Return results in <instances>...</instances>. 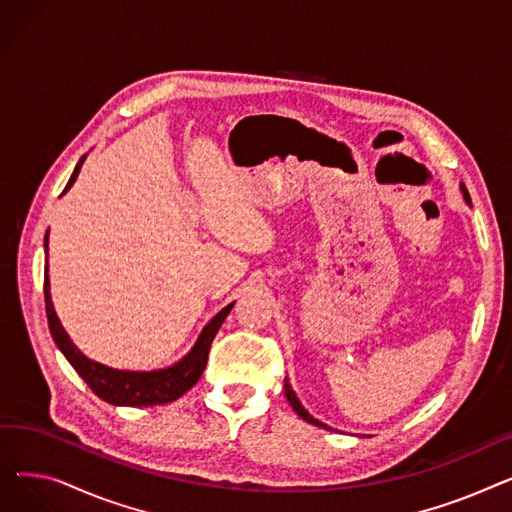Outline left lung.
<instances>
[{"label":"left lung","instance_id":"1","mask_svg":"<svg viewBox=\"0 0 512 512\" xmlns=\"http://www.w3.org/2000/svg\"><path fill=\"white\" fill-rule=\"evenodd\" d=\"M465 197H467V193H465ZM284 394H286V398H288V402H290V407L297 411V415L301 417V419H305L307 423H313V425H319V427H328V425H324V423H319L317 419H313L303 407H301V402H299V398H297V394L292 392V388H290V384H288V380L284 378ZM330 429V427H328Z\"/></svg>","mask_w":512,"mask_h":512}]
</instances>
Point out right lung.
<instances>
[{"label":"right lung","instance_id":"add662e5","mask_svg":"<svg viewBox=\"0 0 512 512\" xmlns=\"http://www.w3.org/2000/svg\"><path fill=\"white\" fill-rule=\"evenodd\" d=\"M85 157H80L76 164L64 193L74 184L80 166H83ZM45 249H47V236H45ZM45 290V313L49 321V332L56 340L58 348L64 353V357L70 361V365L76 369V373L87 382V386L105 402L118 407H153V405H166V402H172L180 398L184 392L191 390L207 365V355H209V346L218 334L220 326L224 324V319L228 317L230 309L234 303L224 307L218 315H215L209 324L203 328L197 344L193 346V351L188 353L182 361L168 369H159V371H120L105 367L101 363H95L87 359L78 348L72 344L68 338L66 330L62 328L60 319L53 311V303L49 297V278L45 276L43 282Z\"/></svg>","mask_w":512,"mask_h":512}]
</instances>
